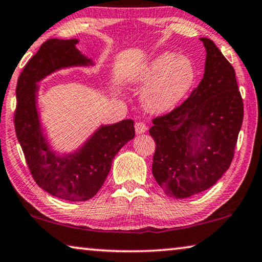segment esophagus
Wrapping results in <instances>:
<instances>
[{
  "instance_id": "obj_1",
  "label": "esophagus",
  "mask_w": 262,
  "mask_h": 262,
  "mask_svg": "<svg viewBox=\"0 0 262 262\" xmlns=\"http://www.w3.org/2000/svg\"><path fill=\"white\" fill-rule=\"evenodd\" d=\"M146 130H147L146 123H143V122H136L135 123L136 134H143V133H146Z\"/></svg>"
}]
</instances>
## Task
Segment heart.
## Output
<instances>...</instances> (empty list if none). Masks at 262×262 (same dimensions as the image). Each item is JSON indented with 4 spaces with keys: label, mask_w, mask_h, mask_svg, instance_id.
<instances>
[{
    "label": "heart",
    "mask_w": 262,
    "mask_h": 262,
    "mask_svg": "<svg viewBox=\"0 0 262 262\" xmlns=\"http://www.w3.org/2000/svg\"><path fill=\"white\" fill-rule=\"evenodd\" d=\"M196 78L193 61L186 56L162 52L130 73L133 85H146L141 94L143 108L152 114H165L182 101Z\"/></svg>",
    "instance_id": "heart-1"
}]
</instances>
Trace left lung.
I'll list each match as a JSON object with an SVG mask.
<instances>
[{"mask_svg": "<svg viewBox=\"0 0 262 262\" xmlns=\"http://www.w3.org/2000/svg\"><path fill=\"white\" fill-rule=\"evenodd\" d=\"M206 50L204 76L192 94L152 120V175L164 192L188 198L214 185L230 168L243 124L244 103L235 72L215 44Z\"/></svg>", "mask_w": 262, "mask_h": 262, "instance_id": "obj_1", "label": "left lung"}]
</instances>
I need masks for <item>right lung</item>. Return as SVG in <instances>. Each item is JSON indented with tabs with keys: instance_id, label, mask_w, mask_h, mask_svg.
I'll return each instance as SVG.
<instances>
[{
	"instance_id": "1",
	"label": "right lung",
	"mask_w": 262,
	"mask_h": 262,
	"mask_svg": "<svg viewBox=\"0 0 262 262\" xmlns=\"http://www.w3.org/2000/svg\"><path fill=\"white\" fill-rule=\"evenodd\" d=\"M78 43L77 38L45 40L23 69L16 87L15 130L31 175L39 188L69 202L94 197L108 175L114 156L135 136L134 121L127 119L100 124L72 151L60 154L52 148L37 106L38 82L60 70L94 66V61L76 48Z\"/></svg>"
}]
</instances>
